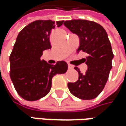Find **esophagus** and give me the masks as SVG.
I'll return each instance as SVG.
<instances>
[{"instance_id":"esophagus-1","label":"esophagus","mask_w":126,"mask_h":126,"mask_svg":"<svg viewBox=\"0 0 126 126\" xmlns=\"http://www.w3.org/2000/svg\"><path fill=\"white\" fill-rule=\"evenodd\" d=\"M68 68H69V69H73V66H71V65H68Z\"/></svg>"}]
</instances>
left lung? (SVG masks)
I'll list each match as a JSON object with an SVG mask.
<instances>
[{
	"label": "left lung",
	"instance_id": "left-lung-1",
	"mask_svg": "<svg viewBox=\"0 0 126 126\" xmlns=\"http://www.w3.org/2000/svg\"><path fill=\"white\" fill-rule=\"evenodd\" d=\"M63 24L79 37L77 52L88 54L85 59L87 72L80 73L75 66L78 79L75 83H68L69 90L80 99H93L103 90L112 68L113 54L108 34L102 25L92 21L73 19L64 21Z\"/></svg>",
	"mask_w": 126,
	"mask_h": 126
}]
</instances>
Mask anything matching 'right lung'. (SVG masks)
Instances as JSON below:
<instances>
[{
    "label": "right lung",
    "instance_id": "right-lung-1",
    "mask_svg": "<svg viewBox=\"0 0 126 126\" xmlns=\"http://www.w3.org/2000/svg\"><path fill=\"white\" fill-rule=\"evenodd\" d=\"M63 23V21L55 23L51 20H37L24 27L17 36L10 57V75L18 94L27 101L46 96L51 88L52 78L67 71L65 61L51 65L40 60L43 51L51 48V31Z\"/></svg>",
    "mask_w": 126,
    "mask_h": 126
}]
</instances>
